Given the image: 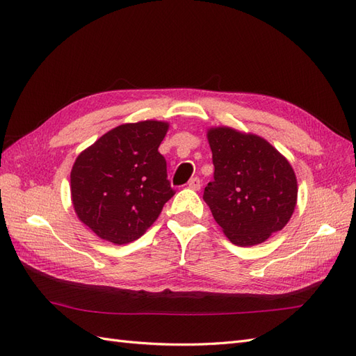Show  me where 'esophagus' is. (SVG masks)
<instances>
[{"instance_id": "34e87169", "label": "esophagus", "mask_w": 356, "mask_h": 356, "mask_svg": "<svg viewBox=\"0 0 356 356\" xmlns=\"http://www.w3.org/2000/svg\"><path fill=\"white\" fill-rule=\"evenodd\" d=\"M200 186H202V182H200V179H199L197 177L191 178V179L188 181V187H190V188H193V190H199V188H200Z\"/></svg>"}]
</instances>
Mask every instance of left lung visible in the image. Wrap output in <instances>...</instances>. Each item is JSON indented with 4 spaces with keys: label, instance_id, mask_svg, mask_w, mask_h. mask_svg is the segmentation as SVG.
<instances>
[{
    "label": "left lung",
    "instance_id": "1",
    "mask_svg": "<svg viewBox=\"0 0 356 356\" xmlns=\"http://www.w3.org/2000/svg\"><path fill=\"white\" fill-rule=\"evenodd\" d=\"M208 141L215 170L203 200L232 243H263L294 212L298 190L293 168L261 136L222 126L209 129Z\"/></svg>",
    "mask_w": 356,
    "mask_h": 356
}]
</instances>
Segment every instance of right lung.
Returning <instances> with one entry per match:
<instances>
[{
  "label": "right lung",
  "mask_w": 356,
  "mask_h": 356,
  "mask_svg": "<svg viewBox=\"0 0 356 356\" xmlns=\"http://www.w3.org/2000/svg\"><path fill=\"white\" fill-rule=\"evenodd\" d=\"M169 124H120L79 154L71 199L83 224L101 239L124 245L141 238L175 195L159 153Z\"/></svg>",
  "instance_id": "add662e5"
}]
</instances>
